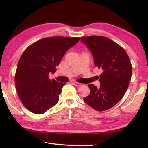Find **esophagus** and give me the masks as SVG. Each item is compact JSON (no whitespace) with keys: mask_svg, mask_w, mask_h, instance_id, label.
I'll list each match as a JSON object with an SVG mask.
<instances>
[{"mask_svg":"<svg viewBox=\"0 0 148 148\" xmlns=\"http://www.w3.org/2000/svg\"><path fill=\"white\" fill-rule=\"evenodd\" d=\"M73 83L75 86H82V84H81V83H77V82H76V81H74Z\"/></svg>","mask_w":148,"mask_h":148,"instance_id":"34e87169","label":"esophagus"}]
</instances>
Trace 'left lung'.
<instances>
[{"label":"left lung","mask_w":148,"mask_h":148,"mask_svg":"<svg viewBox=\"0 0 148 148\" xmlns=\"http://www.w3.org/2000/svg\"><path fill=\"white\" fill-rule=\"evenodd\" d=\"M81 41L92 53L95 67L103 71L100 87L88 84L90 93L83 100L97 111H105L115 106L127 92L132 71L130 58L121 46L108 37H83Z\"/></svg>","instance_id":"left-lung-1"}]
</instances>
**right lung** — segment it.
<instances>
[{
    "label": "right lung",
    "instance_id": "add662e5",
    "mask_svg": "<svg viewBox=\"0 0 148 148\" xmlns=\"http://www.w3.org/2000/svg\"><path fill=\"white\" fill-rule=\"evenodd\" d=\"M79 39L47 37L31 45L21 55L15 74L16 88L30 111L41 114L58 102L65 83L50 79L48 75L55 73L66 51Z\"/></svg>",
    "mask_w": 148,
    "mask_h": 148
}]
</instances>
